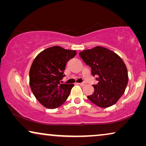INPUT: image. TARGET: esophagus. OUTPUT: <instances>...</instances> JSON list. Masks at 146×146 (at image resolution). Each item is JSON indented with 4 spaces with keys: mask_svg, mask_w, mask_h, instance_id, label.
<instances>
[{
    "mask_svg": "<svg viewBox=\"0 0 146 146\" xmlns=\"http://www.w3.org/2000/svg\"><path fill=\"white\" fill-rule=\"evenodd\" d=\"M78 84L80 86H84L86 85V83L85 82H82V83H78Z\"/></svg>",
    "mask_w": 146,
    "mask_h": 146,
    "instance_id": "1",
    "label": "esophagus"
}]
</instances>
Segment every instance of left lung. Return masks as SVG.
Masks as SVG:
<instances>
[{
	"mask_svg": "<svg viewBox=\"0 0 146 146\" xmlns=\"http://www.w3.org/2000/svg\"><path fill=\"white\" fill-rule=\"evenodd\" d=\"M79 55L90 66L93 76H98V83L93 85L94 92L88 98L100 108L115 104L123 94L128 82L127 70L122 59L102 46L85 50Z\"/></svg>",
	"mask_w": 146,
	"mask_h": 146,
	"instance_id": "1",
	"label": "left lung"
}]
</instances>
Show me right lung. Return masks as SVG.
<instances>
[{
  "label": "right lung",
  "mask_w": 146,
  "mask_h": 146,
  "mask_svg": "<svg viewBox=\"0 0 146 146\" xmlns=\"http://www.w3.org/2000/svg\"><path fill=\"white\" fill-rule=\"evenodd\" d=\"M76 51L59 46L50 47L36 56L29 72L30 86L38 101L48 109L60 106L66 100L74 84H61L66 65Z\"/></svg>",
  "instance_id": "obj_1"
}]
</instances>
